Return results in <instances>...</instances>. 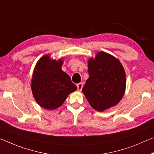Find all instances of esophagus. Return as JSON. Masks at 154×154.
Masks as SVG:
<instances>
[{"instance_id": "34e87169", "label": "esophagus", "mask_w": 154, "mask_h": 154, "mask_svg": "<svg viewBox=\"0 0 154 154\" xmlns=\"http://www.w3.org/2000/svg\"><path fill=\"white\" fill-rule=\"evenodd\" d=\"M77 86L78 90L81 91L82 89V88H83V83H79V84H77Z\"/></svg>"}]
</instances>
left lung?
I'll return each mask as SVG.
<instances>
[{
	"label": "left lung",
	"instance_id": "1",
	"mask_svg": "<svg viewBox=\"0 0 154 154\" xmlns=\"http://www.w3.org/2000/svg\"><path fill=\"white\" fill-rule=\"evenodd\" d=\"M89 78L82 92L90 106L103 112L115 106L123 98L125 91V70L118 59L100 51L88 62Z\"/></svg>",
	"mask_w": 154,
	"mask_h": 154
}]
</instances>
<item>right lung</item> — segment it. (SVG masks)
<instances>
[{"instance_id":"obj_1","label":"right lung","mask_w":154,"mask_h":154,"mask_svg":"<svg viewBox=\"0 0 154 154\" xmlns=\"http://www.w3.org/2000/svg\"><path fill=\"white\" fill-rule=\"evenodd\" d=\"M62 59L56 61L45 55L34 68L31 90L36 102L43 108L51 110L58 108L68 94L77 89L69 75L62 70Z\"/></svg>"}]
</instances>
